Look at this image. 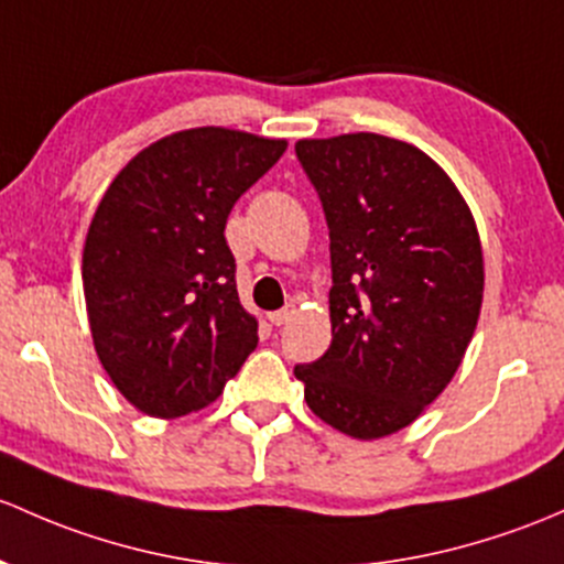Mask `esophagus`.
I'll return each mask as SVG.
<instances>
[{"mask_svg": "<svg viewBox=\"0 0 564 564\" xmlns=\"http://www.w3.org/2000/svg\"><path fill=\"white\" fill-rule=\"evenodd\" d=\"M294 316H297V307H294V305H286V307H281V311L267 313V322H270L272 327H281V324H289V322H292Z\"/></svg>", "mask_w": 564, "mask_h": 564, "instance_id": "obj_1", "label": "esophagus"}]
</instances>
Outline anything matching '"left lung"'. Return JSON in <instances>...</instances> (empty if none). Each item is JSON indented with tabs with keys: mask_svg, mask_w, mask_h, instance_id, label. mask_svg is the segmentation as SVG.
Listing matches in <instances>:
<instances>
[{
	"mask_svg": "<svg viewBox=\"0 0 564 564\" xmlns=\"http://www.w3.org/2000/svg\"><path fill=\"white\" fill-rule=\"evenodd\" d=\"M329 227L332 343L294 367L322 422L359 441L413 424L452 383L476 332L484 251L454 181L411 142L300 140Z\"/></svg>",
	"mask_w": 564,
	"mask_h": 564,
	"instance_id": "8db88e82",
	"label": "left lung"
}]
</instances>
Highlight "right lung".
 Instances as JSON below:
<instances>
[{
    "instance_id": "obj_1",
    "label": "right lung",
    "mask_w": 564,
    "mask_h": 564,
    "mask_svg": "<svg viewBox=\"0 0 564 564\" xmlns=\"http://www.w3.org/2000/svg\"><path fill=\"white\" fill-rule=\"evenodd\" d=\"M283 151L286 140L237 129H183L142 148L94 213L83 246L94 348L148 416L203 411L257 348L224 229Z\"/></svg>"
}]
</instances>
